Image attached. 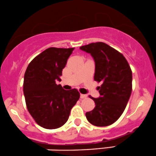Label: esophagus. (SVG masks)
Masks as SVG:
<instances>
[{
	"mask_svg": "<svg viewBox=\"0 0 156 156\" xmlns=\"http://www.w3.org/2000/svg\"><path fill=\"white\" fill-rule=\"evenodd\" d=\"M80 96H81V98H86L87 97V95H85V94H81L80 95Z\"/></svg>",
	"mask_w": 156,
	"mask_h": 156,
	"instance_id": "1",
	"label": "esophagus"
}]
</instances>
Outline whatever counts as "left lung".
<instances>
[{
    "instance_id": "8db88e82",
    "label": "left lung",
    "mask_w": 156,
    "mask_h": 156,
    "mask_svg": "<svg viewBox=\"0 0 156 156\" xmlns=\"http://www.w3.org/2000/svg\"><path fill=\"white\" fill-rule=\"evenodd\" d=\"M80 49L93 58L94 80L102 83L98 87L100 96L90 97L95 107L87 112L86 117L95 126H109L122 115L130 97L133 80L130 66L121 53L105 43H92Z\"/></svg>"
}]
</instances>
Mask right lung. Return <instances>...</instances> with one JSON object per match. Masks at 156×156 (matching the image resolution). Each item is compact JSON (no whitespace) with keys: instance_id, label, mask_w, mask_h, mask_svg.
<instances>
[{"instance_id":"add662e5","label":"right lung","mask_w":156,"mask_h":156,"mask_svg":"<svg viewBox=\"0 0 156 156\" xmlns=\"http://www.w3.org/2000/svg\"><path fill=\"white\" fill-rule=\"evenodd\" d=\"M74 48L50 47L36 56L27 66L23 94L27 109L35 122L45 129H57L67 121L70 111L80 98L76 89L65 90L62 69Z\"/></svg>"}]
</instances>
